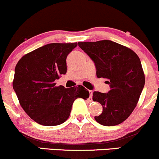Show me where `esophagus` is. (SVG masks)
Returning a JSON list of instances; mask_svg holds the SVG:
<instances>
[{
	"mask_svg": "<svg viewBox=\"0 0 159 159\" xmlns=\"http://www.w3.org/2000/svg\"><path fill=\"white\" fill-rule=\"evenodd\" d=\"M89 93H90V98H92V96H93V91H92V90H89Z\"/></svg>",
	"mask_w": 159,
	"mask_h": 159,
	"instance_id": "1",
	"label": "esophagus"
}]
</instances>
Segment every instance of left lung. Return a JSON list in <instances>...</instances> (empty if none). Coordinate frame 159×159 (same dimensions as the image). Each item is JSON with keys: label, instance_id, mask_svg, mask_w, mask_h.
Here are the masks:
<instances>
[{"label": "left lung", "instance_id": "obj_1", "mask_svg": "<svg viewBox=\"0 0 159 159\" xmlns=\"http://www.w3.org/2000/svg\"><path fill=\"white\" fill-rule=\"evenodd\" d=\"M78 45L95 63L97 78H106L111 87L107 93L93 94V100L103 107L95 120L106 126L119 125L135 108L144 87L140 58L132 49L111 40L79 42Z\"/></svg>", "mask_w": 159, "mask_h": 159}]
</instances>
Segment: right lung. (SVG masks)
<instances>
[{"instance_id": "right-lung-1", "label": "right lung", "mask_w": 159, "mask_h": 159, "mask_svg": "<svg viewBox=\"0 0 159 159\" xmlns=\"http://www.w3.org/2000/svg\"><path fill=\"white\" fill-rule=\"evenodd\" d=\"M77 45V43H50L24 55L16 66L12 87L20 105L40 125L54 126L64 123L75 100L90 96L81 85L65 88L54 82L66 73L67 55Z\"/></svg>"}]
</instances>
